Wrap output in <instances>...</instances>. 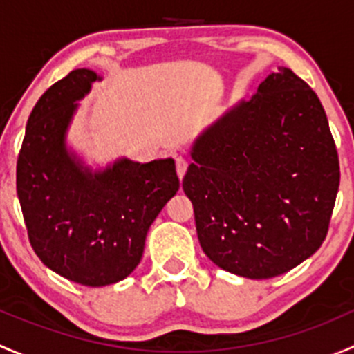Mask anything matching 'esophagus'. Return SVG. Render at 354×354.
Wrapping results in <instances>:
<instances>
[{"instance_id":"obj_1","label":"esophagus","mask_w":354,"mask_h":354,"mask_svg":"<svg viewBox=\"0 0 354 354\" xmlns=\"http://www.w3.org/2000/svg\"><path fill=\"white\" fill-rule=\"evenodd\" d=\"M187 167H188V160L185 159V157H176V173L178 176H180V180L185 176V173H187Z\"/></svg>"}]
</instances>
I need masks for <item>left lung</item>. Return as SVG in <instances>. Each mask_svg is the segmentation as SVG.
<instances>
[{
	"mask_svg": "<svg viewBox=\"0 0 354 354\" xmlns=\"http://www.w3.org/2000/svg\"><path fill=\"white\" fill-rule=\"evenodd\" d=\"M183 190L203 253L248 279L281 276L324 243L339 190L326 111L289 68L210 124L190 151Z\"/></svg>",
	"mask_w": 354,
	"mask_h": 354,
	"instance_id": "1",
	"label": "left lung"
}]
</instances>
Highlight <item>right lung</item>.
<instances>
[{
	"label": "right lung",
	"mask_w": 354,
	"mask_h": 354,
	"mask_svg": "<svg viewBox=\"0 0 354 354\" xmlns=\"http://www.w3.org/2000/svg\"><path fill=\"white\" fill-rule=\"evenodd\" d=\"M102 80L78 68L48 88L27 120L17 160V195L35 255L59 276L101 288L140 263L145 236L180 188L171 157L151 162L121 157L92 169L66 135L78 101Z\"/></svg>",
	"instance_id": "add662e5"
}]
</instances>
